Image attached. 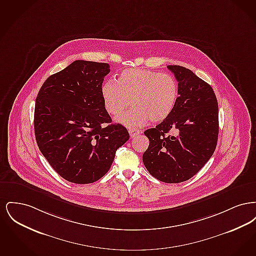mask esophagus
<instances>
[{"instance_id": "obj_1", "label": "esophagus", "mask_w": 256, "mask_h": 256, "mask_svg": "<svg viewBox=\"0 0 256 256\" xmlns=\"http://www.w3.org/2000/svg\"><path fill=\"white\" fill-rule=\"evenodd\" d=\"M128 134L130 135V137L132 138L134 136H136V135H138V134H141V132L139 130H135V128H130V130H128Z\"/></svg>"}]
</instances>
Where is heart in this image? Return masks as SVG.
<instances>
[{
    "label": "heart",
    "instance_id": "heart-1",
    "mask_svg": "<svg viewBox=\"0 0 256 256\" xmlns=\"http://www.w3.org/2000/svg\"><path fill=\"white\" fill-rule=\"evenodd\" d=\"M116 84L110 80L102 87V97L108 112L117 115L130 104L134 108L118 115L115 120L126 128H141L150 120L161 122L174 108L178 86L169 74H160L140 68L124 70Z\"/></svg>",
    "mask_w": 256,
    "mask_h": 256
}]
</instances>
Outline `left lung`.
<instances>
[{"mask_svg": "<svg viewBox=\"0 0 256 256\" xmlns=\"http://www.w3.org/2000/svg\"><path fill=\"white\" fill-rule=\"evenodd\" d=\"M168 69L178 82V102L167 119L144 132L150 145L143 163L160 182L180 183L194 176L212 156L218 142L219 108L212 87L191 70L178 65Z\"/></svg>", "mask_w": 256, "mask_h": 256, "instance_id": "8db88e82", "label": "left lung"}]
</instances>
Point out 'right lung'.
Returning <instances> with one entry per match:
<instances>
[{
    "mask_svg": "<svg viewBox=\"0 0 256 256\" xmlns=\"http://www.w3.org/2000/svg\"><path fill=\"white\" fill-rule=\"evenodd\" d=\"M108 63L76 60L50 76L34 110L37 145L61 178L93 183L110 169L116 150L128 139L126 128L110 124L102 86ZM102 123H108L106 127Z\"/></svg>",
    "mask_w": 256,
    "mask_h": 256,
    "instance_id": "1",
    "label": "right lung"
}]
</instances>
